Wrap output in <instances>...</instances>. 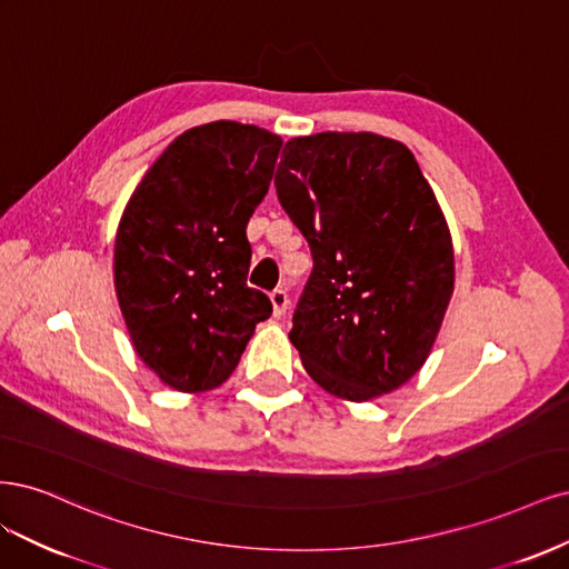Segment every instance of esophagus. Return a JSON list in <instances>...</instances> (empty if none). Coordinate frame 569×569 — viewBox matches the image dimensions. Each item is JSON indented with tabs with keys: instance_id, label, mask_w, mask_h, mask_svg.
I'll return each mask as SVG.
<instances>
[{
	"instance_id": "esophagus-1",
	"label": "esophagus",
	"mask_w": 569,
	"mask_h": 569,
	"mask_svg": "<svg viewBox=\"0 0 569 569\" xmlns=\"http://www.w3.org/2000/svg\"><path fill=\"white\" fill-rule=\"evenodd\" d=\"M269 300H271V307H273V317H283L286 311H288V305H290L288 292L283 288L271 290L269 292Z\"/></svg>"
}]
</instances>
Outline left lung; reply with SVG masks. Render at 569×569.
<instances>
[{"label":"left lung","instance_id":"8db88e82","mask_svg":"<svg viewBox=\"0 0 569 569\" xmlns=\"http://www.w3.org/2000/svg\"><path fill=\"white\" fill-rule=\"evenodd\" d=\"M273 184L315 258L288 336L307 373L350 401L401 388L453 296L449 224L413 153L373 132L296 137Z\"/></svg>","mask_w":569,"mask_h":569}]
</instances>
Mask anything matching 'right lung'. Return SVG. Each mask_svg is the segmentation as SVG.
Wrapping results in <instances>:
<instances>
[{"mask_svg": "<svg viewBox=\"0 0 569 569\" xmlns=\"http://www.w3.org/2000/svg\"><path fill=\"white\" fill-rule=\"evenodd\" d=\"M281 137L217 120L179 134L120 217L116 296L134 352L179 392H208L271 317L248 288V219L269 191Z\"/></svg>", "mask_w": 569, "mask_h": 569, "instance_id": "1", "label": "right lung"}]
</instances>
